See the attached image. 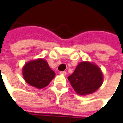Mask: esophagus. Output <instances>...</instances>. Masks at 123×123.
Instances as JSON below:
<instances>
[{"instance_id": "1", "label": "esophagus", "mask_w": 123, "mask_h": 123, "mask_svg": "<svg viewBox=\"0 0 123 123\" xmlns=\"http://www.w3.org/2000/svg\"><path fill=\"white\" fill-rule=\"evenodd\" d=\"M59 74H62V75H66V71H61V72H59Z\"/></svg>"}]
</instances>
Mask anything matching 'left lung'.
I'll list each match as a JSON object with an SVG mask.
<instances>
[{
  "label": "left lung",
  "instance_id": "left-lung-1",
  "mask_svg": "<svg viewBox=\"0 0 123 123\" xmlns=\"http://www.w3.org/2000/svg\"><path fill=\"white\" fill-rule=\"evenodd\" d=\"M74 91L79 95H87L96 92L101 86L103 76L97 64L90 62H81L75 70L68 77Z\"/></svg>",
  "mask_w": 123,
  "mask_h": 123
}]
</instances>
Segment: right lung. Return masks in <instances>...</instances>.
<instances>
[{
  "label": "right lung",
  "mask_w": 123,
  "mask_h": 123,
  "mask_svg": "<svg viewBox=\"0 0 123 123\" xmlns=\"http://www.w3.org/2000/svg\"><path fill=\"white\" fill-rule=\"evenodd\" d=\"M22 75L28 84L37 89H42L49 84L55 73L46 60L40 58L25 64L22 67Z\"/></svg>",
  "instance_id": "obj_1"
}]
</instances>
